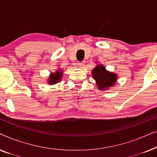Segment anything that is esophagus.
I'll return each mask as SVG.
<instances>
[{
    "label": "esophagus",
    "mask_w": 157,
    "mask_h": 157,
    "mask_svg": "<svg viewBox=\"0 0 157 157\" xmlns=\"http://www.w3.org/2000/svg\"><path fill=\"white\" fill-rule=\"evenodd\" d=\"M85 66V62H80V63H78V67L80 68H83Z\"/></svg>",
    "instance_id": "1"
}]
</instances>
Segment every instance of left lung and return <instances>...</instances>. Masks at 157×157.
<instances>
[{"label":"left lung","instance_id":"8db88e82","mask_svg":"<svg viewBox=\"0 0 157 157\" xmlns=\"http://www.w3.org/2000/svg\"><path fill=\"white\" fill-rule=\"evenodd\" d=\"M93 78L96 81L98 89L105 91L113 86L117 81V75L115 73L109 71L102 64H98L91 71Z\"/></svg>","mask_w":157,"mask_h":157}]
</instances>
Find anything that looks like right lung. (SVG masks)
<instances>
[{"label":"right lung","mask_w":157,"mask_h":157,"mask_svg":"<svg viewBox=\"0 0 157 157\" xmlns=\"http://www.w3.org/2000/svg\"><path fill=\"white\" fill-rule=\"evenodd\" d=\"M63 71L61 68H58L55 72L51 73V74L49 75L48 79V83L49 85H53L56 84V83H59L61 81L62 76H63Z\"/></svg>","instance_id":"obj_1"}]
</instances>
